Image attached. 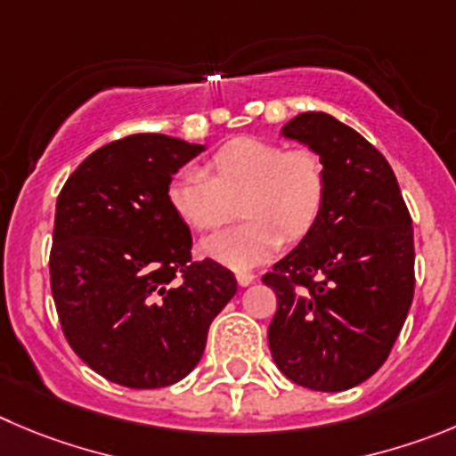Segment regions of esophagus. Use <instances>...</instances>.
<instances>
[{
  "label": "esophagus",
  "mask_w": 456,
  "mask_h": 456,
  "mask_svg": "<svg viewBox=\"0 0 456 456\" xmlns=\"http://www.w3.org/2000/svg\"><path fill=\"white\" fill-rule=\"evenodd\" d=\"M236 281H238V286L248 288L249 283H254V281H256V276H254L252 272H238V274H236Z\"/></svg>",
  "instance_id": "obj_1"
}]
</instances>
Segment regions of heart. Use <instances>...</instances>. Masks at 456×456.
<instances>
[{"label": "heart", "instance_id": "obj_1", "mask_svg": "<svg viewBox=\"0 0 456 456\" xmlns=\"http://www.w3.org/2000/svg\"><path fill=\"white\" fill-rule=\"evenodd\" d=\"M211 175L186 166L168 184V204L193 232H216L236 216L248 223L208 238L204 256L232 270H252L274 256L283 240H301L326 202V166L308 148L240 137L224 143L211 161Z\"/></svg>", "mask_w": 456, "mask_h": 456}]
</instances>
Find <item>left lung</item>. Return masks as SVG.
Listing matches in <instances>:
<instances>
[{"label": "left lung", "instance_id": "obj_1", "mask_svg": "<svg viewBox=\"0 0 456 456\" xmlns=\"http://www.w3.org/2000/svg\"><path fill=\"white\" fill-rule=\"evenodd\" d=\"M281 134L317 152L326 202L314 227L263 283L279 308L267 329L286 378L344 391L385 364L414 299V229L389 161L326 112H304Z\"/></svg>", "mask_w": 456, "mask_h": 456}]
</instances>
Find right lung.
<instances>
[{"instance_id":"add662e5","label":"right lung","mask_w":456,"mask_h":456,"mask_svg":"<svg viewBox=\"0 0 456 456\" xmlns=\"http://www.w3.org/2000/svg\"><path fill=\"white\" fill-rule=\"evenodd\" d=\"M204 151L130 134L94 151L58 195L55 310L76 355L110 382L157 389L189 376L208 326L236 295L227 267L191 261V232L168 204L173 173Z\"/></svg>"}]
</instances>
